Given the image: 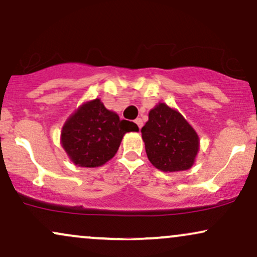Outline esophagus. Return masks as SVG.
<instances>
[{
    "instance_id": "1",
    "label": "esophagus",
    "mask_w": 257,
    "mask_h": 257,
    "mask_svg": "<svg viewBox=\"0 0 257 257\" xmlns=\"http://www.w3.org/2000/svg\"><path fill=\"white\" fill-rule=\"evenodd\" d=\"M135 123H137V124H138V126H139V128H142V125H144V122H142V119L141 118H137V119H135Z\"/></svg>"
}]
</instances>
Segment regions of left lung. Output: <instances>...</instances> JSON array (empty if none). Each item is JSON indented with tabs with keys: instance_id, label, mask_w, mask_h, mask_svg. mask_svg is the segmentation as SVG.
<instances>
[{
	"instance_id": "left-lung-1",
	"label": "left lung",
	"mask_w": 257,
	"mask_h": 257,
	"mask_svg": "<svg viewBox=\"0 0 257 257\" xmlns=\"http://www.w3.org/2000/svg\"><path fill=\"white\" fill-rule=\"evenodd\" d=\"M141 133L148 159L160 171H184L193 166L200 140L177 110L165 103L156 105Z\"/></svg>"
}]
</instances>
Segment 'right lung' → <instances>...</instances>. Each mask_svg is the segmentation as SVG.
<instances>
[{"mask_svg": "<svg viewBox=\"0 0 257 257\" xmlns=\"http://www.w3.org/2000/svg\"><path fill=\"white\" fill-rule=\"evenodd\" d=\"M138 131L134 122L119 119L97 98L82 104L67 119L61 144L75 165L98 168L113 158L125 133Z\"/></svg>", "mask_w": 257, "mask_h": 257, "instance_id": "1", "label": "right lung"}]
</instances>
